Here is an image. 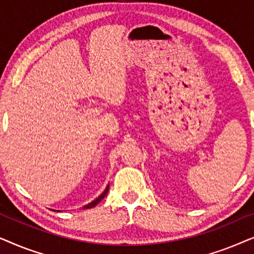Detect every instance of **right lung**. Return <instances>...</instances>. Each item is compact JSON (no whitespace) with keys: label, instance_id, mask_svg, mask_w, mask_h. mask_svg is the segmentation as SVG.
Returning a JSON list of instances; mask_svg holds the SVG:
<instances>
[{"label":"right lung","instance_id":"add662e5","mask_svg":"<svg viewBox=\"0 0 254 254\" xmlns=\"http://www.w3.org/2000/svg\"><path fill=\"white\" fill-rule=\"evenodd\" d=\"M109 189H110V185H107V186H106V189H105V190H104V192H103L102 194H100V195H99L98 197H97L96 200H93L92 202L88 203V204H86V206H84V207H83V208H84V209H89V208H92V207L97 206V204H98V203L100 202V201H102V200L104 199V197L106 196L107 192H109ZM58 211H59V210H58Z\"/></svg>","mask_w":254,"mask_h":254}]
</instances>
